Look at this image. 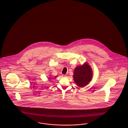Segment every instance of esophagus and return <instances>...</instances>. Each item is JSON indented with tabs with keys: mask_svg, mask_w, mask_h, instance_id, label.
Masks as SVG:
<instances>
[{
	"mask_svg": "<svg viewBox=\"0 0 128 128\" xmlns=\"http://www.w3.org/2000/svg\"><path fill=\"white\" fill-rule=\"evenodd\" d=\"M62 76H63V77H66V76L65 75V74H63Z\"/></svg>",
	"mask_w": 128,
	"mask_h": 128,
	"instance_id": "1",
	"label": "esophagus"
}]
</instances>
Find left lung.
Returning a JSON list of instances; mask_svg holds the SVG:
<instances>
[{
	"label": "left lung",
	"instance_id": "obj_1",
	"mask_svg": "<svg viewBox=\"0 0 128 128\" xmlns=\"http://www.w3.org/2000/svg\"><path fill=\"white\" fill-rule=\"evenodd\" d=\"M73 78L78 86H85L92 78V71L90 66L85 63L82 66H77L74 71Z\"/></svg>",
	"mask_w": 128,
	"mask_h": 128
}]
</instances>
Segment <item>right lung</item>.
Here are the masks:
<instances>
[{
    "label": "right lung",
    "mask_w": 128,
    "mask_h": 128,
    "mask_svg": "<svg viewBox=\"0 0 128 128\" xmlns=\"http://www.w3.org/2000/svg\"><path fill=\"white\" fill-rule=\"evenodd\" d=\"M55 77H56V76H55Z\"/></svg>",
    "instance_id": "right-lung-1"
}]
</instances>
